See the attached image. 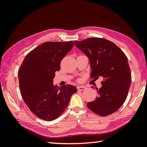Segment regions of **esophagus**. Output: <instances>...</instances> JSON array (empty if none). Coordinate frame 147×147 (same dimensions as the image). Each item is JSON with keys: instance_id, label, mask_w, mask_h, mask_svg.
Instances as JSON below:
<instances>
[{"instance_id": "obj_1", "label": "esophagus", "mask_w": 147, "mask_h": 147, "mask_svg": "<svg viewBox=\"0 0 147 147\" xmlns=\"http://www.w3.org/2000/svg\"><path fill=\"white\" fill-rule=\"evenodd\" d=\"M86 88L85 86H80L77 87V90L78 91H83V90H86Z\"/></svg>"}]
</instances>
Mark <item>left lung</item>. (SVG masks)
<instances>
[{
	"mask_svg": "<svg viewBox=\"0 0 147 147\" xmlns=\"http://www.w3.org/2000/svg\"><path fill=\"white\" fill-rule=\"evenodd\" d=\"M89 59L91 78L101 77L102 87L95 100L88 102L92 112L107 116L117 111L126 100L131 83V74L125 54L112 42L100 38L75 41Z\"/></svg>",
	"mask_w": 147,
	"mask_h": 147,
	"instance_id": "1",
	"label": "left lung"
}]
</instances>
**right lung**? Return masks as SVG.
Returning <instances> with one entry per match:
<instances>
[{
	"label": "right lung",
	"instance_id": "right-lung-1",
	"mask_svg": "<svg viewBox=\"0 0 147 147\" xmlns=\"http://www.w3.org/2000/svg\"><path fill=\"white\" fill-rule=\"evenodd\" d=\"M74 42H47L29 52L20 66L18 78L21 94L30 110L46 121L58 118L67 107L75 86L53 84L55 72L72 50Z\"/></svg>",
	"mask_w": 147,
	"mask_h": 147
}]
</instances>
